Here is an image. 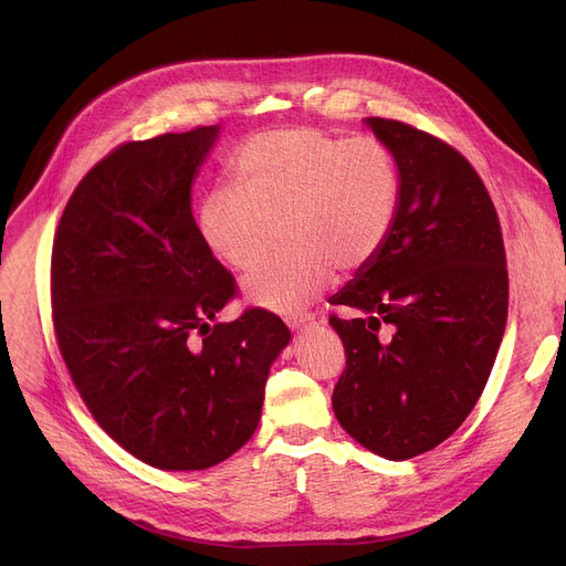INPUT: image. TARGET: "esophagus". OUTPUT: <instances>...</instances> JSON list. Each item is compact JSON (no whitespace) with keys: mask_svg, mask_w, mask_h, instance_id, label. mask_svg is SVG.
Segmentation results:
<instances>
[{"mask_svg":"<svg viewBox=\"0 0 566 566\" xmlns=\"http://www.w3.org/2000/svg\"><path fill=\"white\" fill-rule=\"evenodd\" d=\"M310 323H314V314H295V316L286 318V325H289L291 331H301V328H305V325H310Z\"/></svg>","mask_w":566,"mask_h":566,"instance_id":"obj_1","label":"esophagus"}]
</instances>
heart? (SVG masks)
<instances>
[{
  "label": "heart",
  "instance_id": "heart-1",
  "mask_svg": "<svg viewBox=\"0 0 566 566\" xmlns=\"http://www.w3.org/2000/svg\"><path fill=\"white\" fill-rule=\"evenodd\" d=\"M235 190L208 192L199 231L235 271H252L279 229L292 252L243 280L248 303L280 316L303 314L342 271H360L388 243L401 174L376 137H339L310 126L250 137L231 160Z\"/></svg>",
  "mask_w": 566,
  "mask_h": 566
}]
</instances>
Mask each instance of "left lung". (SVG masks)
Listing matches in <instances>:
<instances>
[{
	"mask_svg": "<svg viewBox=\"0 0 566 566\" xmlns=\"http://www.w3.org/2000/svg\"><path fill=\"white\" fill-rule=\"evenodd\" d=\"M367 128L401 174L395 229L331 305L346 369L333 408L369 452L406 461L448 440L484 392L507 323L510 277L495 206L442 139L392 118Z\"/></svg>",
	"mask_w": 566,
	"mask_h": 566,
	"instance_id": "8db88e82",
	"label": "left lung"
}]
</instances>
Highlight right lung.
Returning a JSON list of instances; mask_svg holds the SVG:
<instances>
[{"label": "right lung", "instance_id": "obj_1", "mask_svg": "<svg viewBox=\"0 0 566 566\" xmlns=\"http://www.w3.org/2000/svg\"><path fill=\"white\" fill-rule=\"evenodd\" d=\"M220 126L128 142L71 195L52 245L59 350L105 433L160 470L229 459L261 420L291 333L280 316L216 314L235 295L192 216Z\"/></svg>", "mask_w": 566, "mask_h": 566}]
</instances>
